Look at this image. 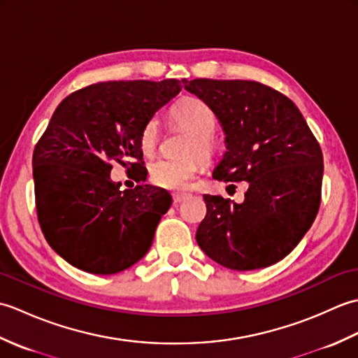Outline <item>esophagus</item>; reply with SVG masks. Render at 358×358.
Segmentation results:
<instances>
[{
  "mask_svg": "<svg viewBox=\"0 0 358 358\" xmlns=\"http://www.w3.org/2000/svg\"><path fill=\"white\" fill-rule=\"evenodd\" d=\"M187 196H189V194H173V203L185 201Z\"/></svg>",
  "mask_w": 358,
  "mask_h": 358,
  "instance_id": "obj_1",
  "label": "esophagus"
}]
</instances>
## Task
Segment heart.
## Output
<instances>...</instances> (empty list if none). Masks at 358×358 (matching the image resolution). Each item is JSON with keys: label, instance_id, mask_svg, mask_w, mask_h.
<instances>
[{"label": "heart", "instance_id": "heart-1", "mask_svg": "<svg viewBox=\"0 0 358 358\" xmlns=\"http://www.w3.org/2000/svg\"><path fill=\"white\" fill-rule=\"evenodd\" d=\"M171 118L177 126L191 134L185 154L196 155L208 162L218 152V140L212 134L215 129V117L209 106L200 98L186 96L173 104ZM159 126L157 120H149L140 135V146L146 155H152L158 146ZM199 172V162L194 157L159 158L149 167L150 181L158 187L169 191H181Z\"/></svg>", "mask_w": 358, "mask_h": 358}]
</instances>
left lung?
<instances>
[{"instance_id": "1", "label": "left lung", "mask_w": 358, "mask_h": 358, "mask_svg": "<svg viewBox=\"0 0 358 358\" xmlns=\"http://www.w3.org/2000/svg\"><path fill=\"white\" fill-rule=\"evenodd\" d=\"M215 113L226 152L212 177L248 181L243 203L203 195L196 243L234 271L268 268L291 252L320 208L323 155L299 108L257 81L183 80Z\"/></svg>"}]
</instances>
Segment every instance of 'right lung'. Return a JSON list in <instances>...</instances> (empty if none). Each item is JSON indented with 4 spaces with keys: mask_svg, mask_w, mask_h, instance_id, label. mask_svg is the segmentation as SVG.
Wrapping results in <instances>:
<instances>
[{
    "mask_svg": "<svg viewBox=\"0 0 358 358\" xmlns=\"http://www.w3.org/2000/svg\"><path fill=\"white\" fill-rule=\"evenodd\" d=\"M180 90L178 80L96 83L53 112L32 158L38 222L75 268L110 275L148 254L172 196L150 185L121 191L110 163L141 169L143 127Z\"/></svg>",
    "mask_w": 358,
    "mask_h": 358,
    "instance_id": "right-lung-1",
    "label": "right lung"
}]
</instances>
